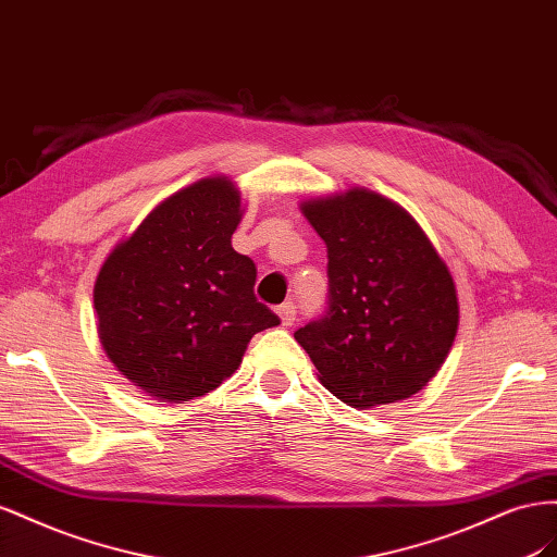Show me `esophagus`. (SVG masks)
I'll return each instance as SVG.
<instances>
[{
	"mask_svg": "<svg viewBox=\"0 0 557 557\" xmlns=\"http://www.w3.org/2000/svg\"><path fill=\"white\" fill-rule=\"evenodd\" d=\"M277 317L282 326H292L296 322V306L294 304H284L277 308Z\"/></svg>",
	"mask_w": 557,
	"mask_h": 557,
	"instance_id": "34e87169",
	"label": "esophagus"
}]
</instances>
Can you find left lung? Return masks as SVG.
<instances>
[{"label":"left lung","mask_w":557,"mask_h":557,"mask_svg":"<svg viewBox=\"0 0 557 557\" xmlns=\"http://www.w3.org/2000/svg\"><path fill=\"white\" fill-rule=\"evenodd\" d=\"M300 212L329 253V310L294 333L317 377L355 408L410 399L457 336L446 261L401 205L363 186L300 200Z\"/></svg>","instance_id":"left-lung-1"}]
</instances>
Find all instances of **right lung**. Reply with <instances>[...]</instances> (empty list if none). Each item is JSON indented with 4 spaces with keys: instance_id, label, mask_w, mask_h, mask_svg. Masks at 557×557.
<instances>
[{
    "instance_id": "obj_1",
    "label": "right lung",
    "mask_w": 557,
    "mask_h": 557,
    "mask_svg": "<svg viewBox=\"0 0 557 557\" xmlns=\"http://www.w3.org/2000/svg\"><path fill=\"white\" fill-rule=\"evenodd\" d=\"M243 212L226 174L198 180L158 202L100 268V343L153 401L184 404L216 389L253 333L280 324L253 296L257 265L231 245Z\"/></svg>"
}]
</instances>
